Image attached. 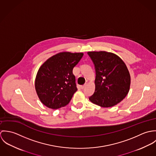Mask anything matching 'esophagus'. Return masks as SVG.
Segmentation results:
<instances>
[{
	"label": "esophagus",
	"mask_w": 156,
	"mask_h": 156,
	"mask_svg": "<svg viewBox=\"0 0 156 156\" xmlns=\"http://www.w3.org/2000/svg\"><path fill=\"white\" fill-rule=\"evenodd\" d=\"M86 85H87L85 84V85H82V86H81V87H80V88H81L82 89H85V88L86 87Z\"/></svg>",
	"instance_id": "esophagus-1"
}]
</instances>
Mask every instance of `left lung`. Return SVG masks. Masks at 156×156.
I'll list each match as a JSON object with an SVG mask.
<instances>
[{"mask_svg":"<svg viewBox=\"0 0 156 156\" xmlns=\"http://www.w3.org/2000/svg\"><path fill=\"white\" fill-rule=\"evenodd\" d=\"M95 69V92L89 100L101 107L110 108L127 95L130 75L124 61L116 55L105 51H88Z\"/></svg>","mask_w":156,"mask_h":156,"instance_id":"left-lung-1","label":"left lung"}]
</instances>
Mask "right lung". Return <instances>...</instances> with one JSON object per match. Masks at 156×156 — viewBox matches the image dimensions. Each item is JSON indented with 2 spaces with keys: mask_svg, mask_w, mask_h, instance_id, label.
I'll use <instances>...</instances> for the list:
<instances>
[{
  "mask_svg": "<svg viewBox=\"0 0 156 156\" xmlns=\"http://www.w3.org/2000/svg\"><path fill=\"white\" fill-rule=\"evenodd\" d=\"M83 55V53L61 52L48 58L40 67L35 87L45 106L57 109L69 103L77 90L73 69Z\"/></svg>",
  "mask_w": 156,
  "mask_h": 156,
  "instance_id": "1",
  "label": "right lung"
}]
</instances>
